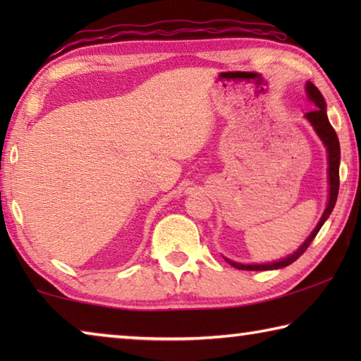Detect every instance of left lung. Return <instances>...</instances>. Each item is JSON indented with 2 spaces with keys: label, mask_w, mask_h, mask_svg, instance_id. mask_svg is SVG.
<instances>
[{
  "label": "left lung",
  "mask_w": 361,
  "mask_h": 361,
  "mask_svg": "<svg viewBox=\"0 0 361 361\" xmlns=\"http://www.w3.org/2000/svg\"><path fill=\"white\" fill-rule=\"evenodd\" d=\"M305 90H307L309 99L312 100L315 105L314 111L305 113V118H307L310 124L314 126L315 132L319 133V137L322 138V142L325 143L326 149H328V164H329V167H328V173H329L328 205H326L325 212H323V215L320 218L319 224H317V228L312 231V234L307 237V240H305L302 245L298 248V252H295L291 256H288V258H285L282 261L269 262V264H239V262L228 261L232 267L240 269V271H271V269H282L285 266H290L291 262H295L299 256H301L305 250L309 248L310 242H312L315 239V235L319 234V231L322 229L323 223H325L328 216L331 215V212L336 205V199H338V192H339V162H341L339 140L326 118V103H325V99H323V95L320 94V90L317 89L312 82H307V85H305Z\"/></svg>",
  "instance_id": "1"
}]
</instances>
